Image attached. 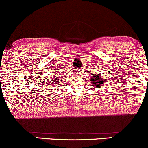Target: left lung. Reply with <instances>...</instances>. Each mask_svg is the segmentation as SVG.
Wrapping results in <instances>:
<instances>
[{"label": "left lung", "instance_id": "8db88e82", "mask_svg": "<svg viewBox=\"0 0 148 148\" xmlns=\"http://www.w3.org/2000/svg\"><path fill=\"white\" fill-rule=\"evenodd\" d=\"M98 74H99V73H95L94 75L91 76V79L90 80V84H92V86L95 88H103L105 84H107V83H105L104 81L106 79H103L102 77L99 76Z\"/></svg>", "mask_w": 148, "mask_h": 148}]
</instances>
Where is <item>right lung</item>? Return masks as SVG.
<instances>
[{"label": "right lung", "instance_id": "right-lung-1", "mask_svg": "<svg viewBox=\"0 0 148 148\" xmlns=\"http://www.w3.org/2000/svg\"><path fill=\"white\" fill-rule=\"evenodd\" d=\"M60 77H62V76L58 73L55 76L53 75L52 77H51V79L47 78V80L45 81V83H47V86H49V88H56V86L60 85V81H59V80L61 79Z\"/></svg>", "mask_w": 148, "mask_h": 148}]
</instances>
